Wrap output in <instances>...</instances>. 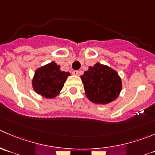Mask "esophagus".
<instances>
[{"instance_id": "1", "label": "esophagus", "mask_w": 155, "mask_h": 155, "mask_svg": "<svg viewBox=\"0 0 155 155\" xmlns=\"http://www.w3.org/2000/svg\"><path fill=\"white\" fill-rule=\"evenodd\" d=\"M73 74L75 75V76H78V75H79V71H78V70H73Z\"/></svg>"}]
</instances>
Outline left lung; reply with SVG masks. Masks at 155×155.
<instances>
[{
  "instance_id": "8db88e82",
  "label": "left lung",
  "mask_w": 155,
  "mask_h": 155,
  "mask_svg": "<svg viewBox=\"0 0 155 155\" xmlns=\"http://www.w3.org/2000/svg\"><path fill=\"white\" fill-rule=\"evenodd\" d=\"M86 97L97 104H107L119 97L122 79L115 70L96 63L81 76Z\"/></svg>"
}]
</instances>
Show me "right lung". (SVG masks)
Returning <instances> with one entry per match:
<instances>
[{
	"instance_id": "add662e5",
	"label": "right lung",
	"mask_w": 155,
	"mask_h": 155,
	"mask_svg": "<svg viewBox=\"0 0 155 155\" xmlns=\"http://www.w3.org/2000/svg\"><path fill=\"white\" fill-rule=\"evenodd\" d=\"M69 76V72L61 71V67L52 61L36 69L31 80L32 88L42 97L54 98L60 94Z\"/></svg>"
}]
</instances>
